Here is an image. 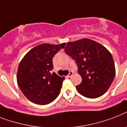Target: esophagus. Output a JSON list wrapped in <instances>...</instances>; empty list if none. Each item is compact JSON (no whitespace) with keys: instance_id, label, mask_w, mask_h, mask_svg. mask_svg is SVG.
Returning <instances> with one entry per match:
<instances>
[{"instance_id":"1","label":"esophagus","mask_w":127,"mask_h":127,"mask_svg":"<svg viewBox=\"0 0 127 127\" xmlns=\"http://www.w3.org/2000/svg\"><path fill=\"white\" fill-rule=\"evenodd\" d=\"M73 75V71H70L69 73L68 74V75H67V77H71L72 75Z\"/></svg>"}]
</instances>
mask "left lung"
Returning <instances> with one entry per match:
<instances>
[{
	"mask_svg": "<svg viewBox=\"0 0 127 127\" xmlns=\"http://www.w3.org/2000/svg\"><path fill=\"white\" fill-rule=\"evenodd\" d=\"M65 52L78 66L82 82L76 86L81 95L89 98L102 96L109 89L115 75L114 62L110 52L89 38L67 42Z\"/></svg>",
	"mask_w": 127,
	"mask_h": 127,
	"instance_id": "obj_1",
	"label": "left lung"
}]
</instances>
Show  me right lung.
Segmentation results:
<instances>
[{"instance_id": "right-lung-1", "label": "right lung", "mask_w": 127, "mask_h": 127, "mask_svg": "<svg viewBox=\"0 0 127 127\" xmlns=\"http://www.w3.org/2000/svg\"><path fill=\"white\" fill-rule=\"evenodd\" d=\"M65 45V42L39 44L30 50L20 62L17 83L25 97L34 104H50L60 94L65 77L52 73V58Z\"/></svg>"}]
</instances>
